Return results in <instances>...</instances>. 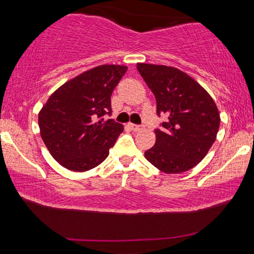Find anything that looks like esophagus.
Instances as JSON below:
<instances>
[{
  "mask_svg": "<svg viewBox=\"0 0 254 254\" xmlns=\"http://www.w3.org/2000/svg\"><path fill=\"white\" fill-rule=\"evenodd\" d=\"M128 127H130L132 131H140V130H142V127L136 126V124H133V123H128Z\"/></svg>",
  "mask_w": 254,
  "mask_h": 254,
  "instance_id": "1",
  "label": "esophagus"
}]
</instances>
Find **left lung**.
Masks as SVG:
<instances>
[{"label":"left lung","instance_id":"1","mask_svg":"<svg viewBox=\"0 0 254 254\" xmlns=\"http://www.w3.org/2000/svg\"><path fill=\"white\" fill-rule=\"evenodd\" d=\"M137 70L157 101V115L167 118L156 128V143L145 151L149 162L166 174L194 168L212 147L220 113L209 94L174 67L137 64Z\"/></svg>","mask_w":254,"mask_h":254}]
</instances>
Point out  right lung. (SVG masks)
<instances>
[{"mask_svg": "<svg viewBox=\"0 0 254 254\" xmlns=\"http://www.w3.org/2000/svg\"><path fill=\"white\" fill-rule=\"evenodd\" d=\"M127 68L102 65L64 84L42 107L40 134L56 161L72 171L95 168L123 132L111 117V95Z\"/></svg>", "mask_w": 254, "mask_h": 254, "instance_id": "1", "label": "right lung"}]
</instances>
